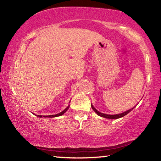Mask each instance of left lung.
Instances as JSON below:
<instances>
[{"label": "left lung", "instance_id": "left-lung-1", "mask_svg": "<svg viewBox=\"0 0 161 161\" xmlns=\"http://www.w3.org/2000/svg\"><path fill=\"white\" fill-rule=\"evenodd\" d=\"M92 108H93V110L95 111V112L97 113V115H99V116H102V117H103V118L110 119H119V118H121V117H123V116H126V114H129L130 111H132L133 108H134L135 107H133V108H130V109H129V110L125 111V112H124V113L119 114H114V115H109V114H105L101 113V112H99V111H97V110L96 109V108H95L93 107V105H92Z\"/></svg>", "mask_w": 161, "mask_h": 161}]
</instances>
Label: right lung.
<instances>
[{"instance_id":"add662e5","label":"right lung","mask_w":161,"mask_h":161,"mask_svg":"<svg viewBox=\"0 0 161 161\" xmlns=\"http://www.w3.org/2000/svg\"><path fill=\"white\" fill-rule=\"evenodd\" d=\"M69 106H68V107H67L66 108H65V109H64V111H62V112L59 113V114H55V115H49V116H41V115H38L37 116H39V117H42V116H43V117H48V118H53V117H57V116H62V114H64L65 112H66L68 108H69Z\"/></svg>"}]
</instances>
